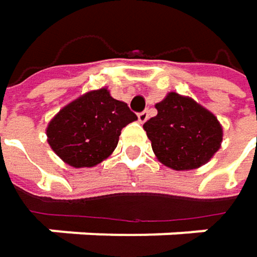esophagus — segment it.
Masks as SVG:
<instances>
[{
	"instance_id": "esophagus-1",
	"label": "esophagus",
	"mask_w": 257,
	"mask_h": 257,
	"mask_svg": "<svg viewBox=\"0 0 257 257\" xmlns=\"http://www.w3.org/2000/svg\"><path fill=\"white\" fill-rule=\"evenodd\" d=\"M147 119H149V111H141V113L138 114V122H140V123H144Z\"/></svg>"
}]
</instances>
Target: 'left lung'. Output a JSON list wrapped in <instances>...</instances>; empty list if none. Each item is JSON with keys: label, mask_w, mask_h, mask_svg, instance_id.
<instances>
[{"label": "left lung", "mask_w": 257, "mask_h": 257, "mask_svg": "<svg viewBox=\"0 0 257 257\" xmlns=\"http://www.w3.org/2000/svg\"><path fill=\"white\" fill-rule=\"evenodd\" d=\"M155 107L158 114L143 128L155 156L165 167L176 171L196 170L220 149L223 140L220 122L190 96L168 92Z\"/></svg>", "instance_id": "8db88e82"}]
</instances>
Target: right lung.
Returning <instances> with one entry per match:
<instances>
[{
	"mask_svg": "<svg viewBox=\"0 0 257 257\" xmlns=\"http://www.w3.org/2000/svg\"><path fill=\"white\" fill-rule=\"evenodd\" d=\"M137 116L108 87L89 90L62 107L46 128L52 150L73 168H92L117 147L120 131Z\"/></svg>",
	"mask_w": 257,
	"mask_h": 257,
	"instance_id": "obj_1",
	"label": "right lung"
}]
</instances>
